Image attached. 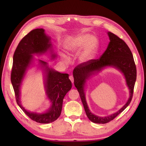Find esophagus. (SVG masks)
Masks as SVG:
<instances>
[{"mask_svg": "<svg viewBox=\"0 0 146 146\" xmlns=\"http://www.w3.org/2000/svg\"><path fill=\"white\" fill-rule=\"evenodd\" d=\"M69 78L70 80L71 81V82H72V83H73V82H74V78H73V76H70Z\"/></svg>", "mask_w": 146, "mask_h": 146, "instance_id": "34e87169", "label": "esophagus"}]
</instances>
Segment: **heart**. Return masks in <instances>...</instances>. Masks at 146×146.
<instances>
[{
    "label": "heart",
    "instance_id": "b5f03b06",
    "mask_svg": "<svg viewBox=\"0 0 146 146\" xmlns=\"http://www.w3.org/2000/svg\"><path fill=\"white\" fill-rule=\"evenodd\" d=\"M99 41L98 38L94 36L89 34L81 35L73 38L70 43L66 45V49L71 54H76L79 52L81 48H83L80 55V60L81 62H87L92 59L97 51ZM65 60L68 59L63 55Z\"/></svg>",
    "mask_w": 146,
    "mask_h": 146
}]
</instances>
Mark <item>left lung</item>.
I'll list each match as a JSON object with an SVG mask.
<instances>
[{
	"label": "left lung",
	"mask_w": 146,
	"mask_h": 146,
	"mask_svg": "<svg viewBox=\"0 0 146 146\" xmlns=\"http://www.w3.org/2000/svg\"><path fill=\"white\" fill-rule=\"evenodd\" d=\"M110 42L106 50L99 59H91L77 65L73 70L74 84L84 106L86 113L89 119L96 123H106L114 119L130 104L136 80V68L132 53L125 41L114 33L108 32ZM106 66H112L121 71L126 78L130 90V98L121 110L116 113L106 117H99L92 114L87 105L84 93V87L86 80L96 72Z\"/></svg>",
	"instance_id": "left-lung-1"
}]
</instances>
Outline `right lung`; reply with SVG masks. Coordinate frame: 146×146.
<instances>
[{
	"mask_svg": "<svg viewBox=\"0 0 146 146\" xmlns=\"http://www.w3.org/2000/svg\"><path fill=\"white\" fill-rule=\"evenodd\" d=\"M50 37L42 28L31 31L20 41L13 55V63L11 73V81L15 92L18 105L33 121L41 123H51L60 116L63 99L70 90L72 82L69 74L60 73L48 66L46 62L38 60L40 65L44 68V84L48 98L51 102L50 109L44 113L28 111L21 104L20 87L26 72L33 60V55L42 54L50 51L51 58L56 57L52 52Z\"/></svg>",
	"mask_w": 146,
	"mask_h": 146,
	"instance_id": "right-lung-1",
	"label": "right lung"
}]
</instances>
